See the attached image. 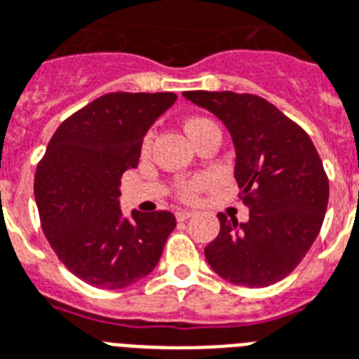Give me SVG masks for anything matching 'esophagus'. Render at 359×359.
I'll list each match as a JSON object with an SVG mask.
<instances>
[{"label":"esophagus","instance_id":"obj_1","mask_svg":"<svg viewBox=\"0 0 359 359\" xmlns=\"http://www.w3.org/2000/svg\"><path fill=\"white\" fill-rule=\"evenodd\" d=\"M194 214L195 212H191V210H179V212H177V219L186 221V219H189V217H191Z\"/></svg>","mask_w":359,"mask_h":359}]
</instances>
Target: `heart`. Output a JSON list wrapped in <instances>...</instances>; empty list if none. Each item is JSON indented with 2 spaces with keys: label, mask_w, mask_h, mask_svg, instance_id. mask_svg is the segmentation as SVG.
Returning <instances> with one entry per match:
<instances>
[{
  "label": "heart",
  "mask_w": 359,
  "mask_h": 359,
  "mask_svg": "<svg viewBox=\"0 0 359 359\" xmlns=\"http://www.w3.org/2000/svg\"><path fill=\"white\" fill-rule=\"evenodd\" d=\"M208 125H214L210 119H203V118H194L189 119L188 123H186V133L191 136V134H195L197 130H201L203 127H208ZM197 188H199V182H191V184L184 186L182 188V197H186V199H191L195 195V191H197Z\"/></svg>",
  "instance_id": "heart-1"
}]
</instances>
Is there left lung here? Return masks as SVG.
Wrapping results in <instances>:
<instances>
[{
  "instance_id": "8db88e82",
  "label": "left lung",
  "mask_w": 359,
  "mask_h": 359,
  "mask_svg": "<svg viewBox=\"0 0 359 359\" xmlns=\"http://www.w3.org/2000/svg\"><path fill=\"white\" fill-rule=\"evenodd\" d=\"M219 118L236 151L234 177L249 208L238 223L219 214L221 230L205 249L225 280L265 287L287 276L313 245L328 205V179L310 136L269 101L236 92H184Z\"/></svg>"
}]
</instances>
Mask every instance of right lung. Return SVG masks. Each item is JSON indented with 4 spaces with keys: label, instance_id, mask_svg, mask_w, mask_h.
Listing matches in <instances>:
<instances>
[{
    "label": "right lung",
    "instance_id": "1",
    "mask_svg": "<svg viewBox=\"0 0 359 359\" xmlns=\"http://www.w3.org/2000/svg\"><path fill=\"white\" fill-rule=\"evenodd\" d=\"M173 92H114L86 104L55 130L34 175L43 234L66 267L86 284L123 290L156 267L177 226L171 212L123 215L121 175L136 168Z\"/></svg>",
    "mask_w": 359,
    "mask_h": 359
}]
</instances>
